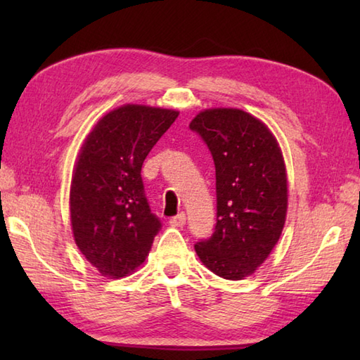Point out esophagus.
Instances as JSON below:
<instances>
[{"mask_svg":"<svg viewBox=\"0 0 360 360\" xmlns=\"http://www.w3.org/2000/svg\"><path fill=\"white\" fill-rule=\"evenodd\" d=\"M168 223H170V226H173V227H182L186 224V213L184 212L178 213V215L173 217L170 221H168Z\"/></svg>","mask_w":360,"mask_h":360,"instance_id":"1","label":"esophagus"}]
</instances>
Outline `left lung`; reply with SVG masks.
I'll return each mask as SVG.
<instances>
[{"instance_id": "left-lung-1", "label": "left lung", "mask_w": 360, "mask_h": 360, "mask_svg": "<svg viewBox=\"0 0 360 360\" xmlns=\"http://www.w3.org/2000/svg\"><path fill=\"white\" fill-rule=\"evenodd\" d=\"M190 129L207 143L217 174V226L195 244L205 267L226 280L254 274L277 244L288 210L285 160L262 120L236 108L201 111Z\"/></svg>"}]
</instances>
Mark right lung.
<instances>
[{
  "instance_id": "add662e5",
  "label": "right lung",
  "mask_w": 360,
  "mask_h": 360,
  "mask_svg": "<svg viewBox=\"0 0 360 360\" xmlns=\"http://www.w3.org/2000/svg\"><path fill=\"white\" fill-rule=\"evenodd\" d=\"M178 111L124 105L97 122L74 168L70 205L77 248L105 277L134 272L160 231L142 182V164Z\"/></svg>"
}]
</instances>
